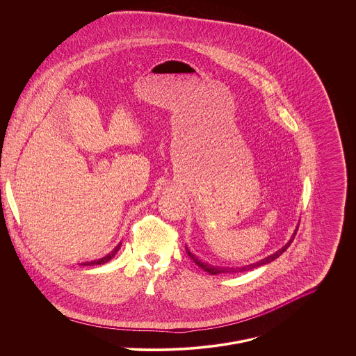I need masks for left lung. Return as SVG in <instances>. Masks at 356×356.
<instances>
[{"mask_svg": "<svg viewBox=\"0 0 356 356\" xmlns=\"http://www.w3.org/2000/svg\"><path fill=\"white\" fill-rule=\"evenodd\" d=\"M299 226V225H298ZM298 226L295 228V231H293V234L291 235V239L282 248V249H279L276 253H273V254H270V256H268V257H265L264 259H261L259 262H254V264H250V265H246V266H241V268H218V266H212V265H208V264H205V262H202L201 259H197L194 254L191 253V250L188 249V246H186V253L189 254V257L193 259L194 264L195 265H198L202 270H205V272H208L209 275H219V273H232V272H245V270H250V269H254V268H259L261 265H266V264H269V262H272V261H275L276 259H279L287 249H289V246L291 245L292 241H293V238H295V235H296V231H298Z\"/></svg>", "mask_w": 356, "mask_h": 356, "instance_id": "obj_1", "label": "left lung"}]
</instances>
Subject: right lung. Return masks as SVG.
<instances>
[{"mask_svg": "<svg viewBox=\"0 0 356 356\" xmlns=\"http://www.w3.org/2000/svg\"><path fill=\"white\" fill-rule=\"evenodd\" d=\"M121 245H122V243H120L118 246H115V248H114V250H113V252H110V253H108L107 256H104L103 259H95V261H91V262H84L83 265H84V266H87V265H88V266H91V265H102V264H106V262H108L110 259H113V257H114V256L118 253V250H120Z\"/></svg>", "mask_w": 356, "mask_h": 356, "instance_id": "add662e5", "label": "right lung"}]
</instances>
